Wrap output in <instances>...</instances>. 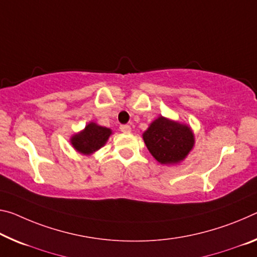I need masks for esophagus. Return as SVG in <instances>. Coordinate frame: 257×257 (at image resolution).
Listing matches in <instances>:
<instances>
[{"mask_svg": "<svg viewBox=\"0 0 257 257\" xmlns=\"http://www.w3.org/2000/svg\"><path fill=\"white\" fill-rule=\"evenodd\" d=\"M120 130L123 134H129L130 132H132V128H130L129 124H121L120 125Z\"/></svg>", "mask_w": 257, "mask_h": 257, "instance_id": "1", "label": "esophagus"}]
</instances>
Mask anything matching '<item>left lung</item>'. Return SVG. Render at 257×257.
Returning <instances> with one entry per match:
<instances>
[{
	"label": "left lung",
	"instance_id": "1",
	"mask_svg": "<svg viewBox=\"0 0 257 257\" xmlns=\"http://www.w3.org/2000/svg\"><path fill=\"white\" fill-rule=\"evenodd\" d=\"M143 138L150 153L164 165L183 160L194 144L193 134L187 125L164 116L151 123Z\"/></svg>",
	"mask_w": 257,
	"mask_h": 257
}]
</instances>
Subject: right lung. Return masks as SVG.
Here are the masks:
<instances>
[{"label":"right lung","instance_id":"add662e5","mask_svg":"<svg viewBox=\"0 0 257 257\" xmlns=\"http://www.w3.org/2000/svg\"><path fill=\"white\" fill-rule=\"evenodd\" d=\"M111 135V129L100 127L96 123H89L83 132L73 136L72 145L83 154H90L99 150Z\"/></svg>","mask_w":257,"mask_h":257}]
</instances>
